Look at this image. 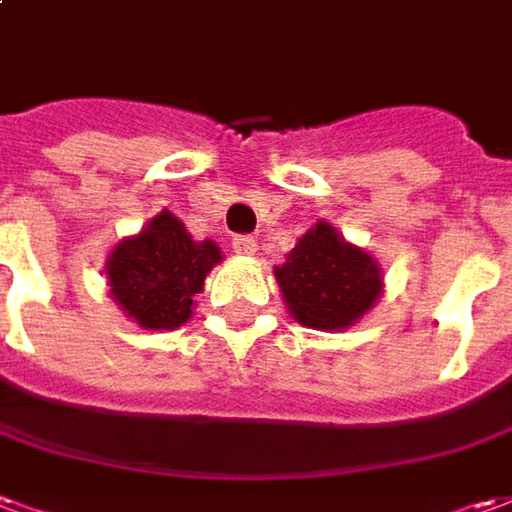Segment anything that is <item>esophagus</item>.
Masks as SVG:
<instances>
[{"label": "esophagus", "mask_w": 512, "mask_h": 512, "mask_svg": "<svg viewBox=\"0 0 512 512\" xmlns=\"http://www.w3.org/2000/svg\"><path fill=\"white\" fill-rule=\"evenodd\" d=\"M234 250L239 256H253L256 253V239L253 236H234Z\"/></svg>", "instance_id": "1"}]
</instances>
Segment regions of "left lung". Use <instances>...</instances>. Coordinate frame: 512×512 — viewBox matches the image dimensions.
Listing matches in <instances>:
<instances>
[{"mask_svg":"<svg viewBox=\"0 0 512 512\" xmlns=\"http://www.w3.org/2000/svg\"><path fill=\"white\" fill-rule=\"evenodd\" d=\"M290 315L317 331H343L382 295L376 259L345 242L329 222H317L273 270Z\"/></svg>","mask_w":512,"mask_h":512,"instance_id":"obj_1","label":"left lung"}]
</instances>
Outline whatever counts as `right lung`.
I'll use <instances>...</instances> for the list:
<instances>
[{
	"mask_svg": "<svg viewBox=\"0 0 512 512\" xmlns=\"http://www.w3.org/2000/svg\"><path fill=\"white\" fill-rule=\"evenodd\" d=\"M220 262L222 250L211 239L195 242L186 225L164 209L111 250L105 276L114 301L142 329L172 331L192 317L195 295Z\"/></svg>",
	"mask_w": 512,
	"mask_h": 512,
	"instance_id": "obj_1",
	"label": "right lung"
}]
</instances>
